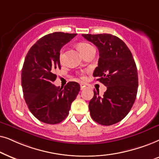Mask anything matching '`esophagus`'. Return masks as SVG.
Wrapping results in <instances>:
<instances>
[{
    "mask_svg": "<svg viewBox=\"0 0 159 159\" xmlns=\"http://www.w3.org/2000/svg\"><path fill=\"white\" fill-rule=\"evenodd\" d=\"M80 86H81V89L83 90L84 88L86 87V84L84 83H81V84H80Z\"/></svg>",
    "mask_w": 159,
    "mask_h": 159,
    "instance_id": "1",
    "label": "esophagus"
}]
</instances>
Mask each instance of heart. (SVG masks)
I'll use <instances>...</instances> for the list:
<instances>
[{"label":"heart","instance_id":"heart-1","mask_svg":"<svg viewBox=\"0 0 159 159\" xmlns=\"http://www.w3.org/2000/svg\"><path fill=\"white\" fill-rule=\"evenodd\" d=\"M78 49H79L80 52H81L82 54V55H84L86 52H87V51H89L91 48H93V47L90 45V44H89L87 43H84V42H83V43H78ZM60 57V62H62V60H63V49L60 51V57ZM81 77L84 78V73H81Z\"/></svg>","mask_w":159,"mask_h":159}]
</instances>
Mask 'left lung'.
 <instances>
[{"mask_svg": "<svg viewBox=\"0 0 159 159\" xmlns=\"http://www.w3.org/2000/svg\"><path fill=\"white\" fill-rule=\"evenodd\" d=\"M99 50L98 66L93 76L107 86L102 97L94 91L89 104L91 117L101 125L119 122L129 113L137 97L138 75L134 60L127 46L111 34H82Z\"/></svg>", "mask_w": 159, "mask_h": 159, "instance_id": "left-lung-1", "label": "left lung"}]
</instances>
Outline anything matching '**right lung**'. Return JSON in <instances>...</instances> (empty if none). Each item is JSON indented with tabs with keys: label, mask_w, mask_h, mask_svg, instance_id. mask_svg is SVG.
<instances>
[{
	"label": "right lung",
	"mask_w": 159,
	"mask_h": 159,
	"mask_svg": "<svg viewBox=\"0 0 159 159\" xmlns=\"http://www.w3.org/2000/svg\"><path fill=\"white\" fill-rule=\"evenodd\" d=\"M76 33L48 34L30 48L22 70V86L25 102L32 114L41 122L59 124L68 116L71 103L80 91L74 81L64 87L53 84L55 70L61 68L60 52Z\"/></svg>",
	"instance_id": "obj_1"
}]
</instances>
